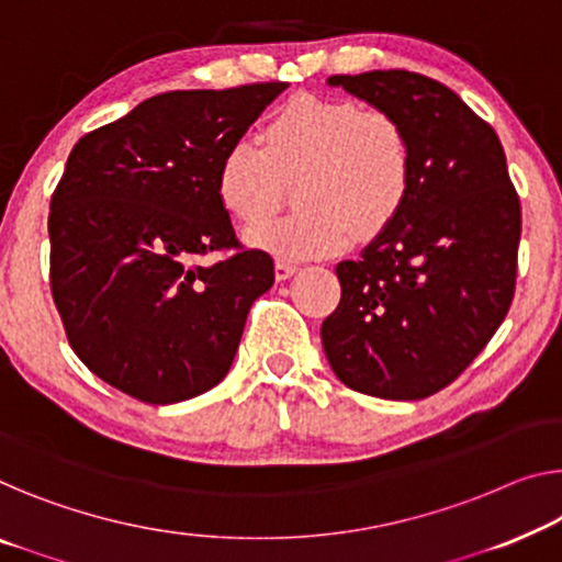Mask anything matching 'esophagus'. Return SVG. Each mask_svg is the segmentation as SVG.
I'll return each mask as SVG.
<instances>
[{
  "label": "esophagus",
  "instance_id": "esophagus-1",
  "mask_svg": "<svg viewBox=\"0 0 562 562\" xmlns=\"http://www.w3.org/2000/svg\"><path fill=\"white\" fill-rule=\"evenodd\" d=\"M295 272H297V265L295 262H284V259H280V262L274 265V278H278V280H288Z\"/></svg>",
  "mask_w": 562,
  "mask_h": 562
}]
</instances>
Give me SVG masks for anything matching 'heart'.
<instances>
[{
    "mask_svg": "<svg viewBox=\"0 0 562 562\" xmlns=\"http://www.w3.org/2000/svg\"><path fill=\"white\" fill-rule=\"evenodd\" d=\"M239 138L216 166V196L232 220L255 224L278 206L282 181H295L300 212L245 232L249 247L282 259L338 255L386 232L414 183L406 125L353 100L297 95L259 133Z\"/></svg>",
    "mask_w": 562,
    "mask_h": 562,
    "instance_id": "1",
    "label": "heart"
}]
</instances>
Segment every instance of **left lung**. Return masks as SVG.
Instances as JSON below:
<instances>
[{
  "instance_id": "obj_1",
  "label": "left lung",
  "mask_w": 562,
  "mask_h": 562,
  "mask_svg": "<svg viewBox=\"0 0 562 562\" xmlns=\"http://www.w3.org/2000/svg\"><path fill=\"white\" fill-rule=\"evenodd\" d=\"M328 82L406 125L414 183L398 220L335 267L340 303L323 350L348 389L426 398L482 353L513 305L520 196L497 133L454 90L408 70Z\"/></svg>"
}]
</instances>
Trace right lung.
<instances>
[{
    "instance_id": "right-lung-1",
    "label": "right lung",
    "mask_w": 562,
    "mask_h": 562,
    "mask_svg": "<svg viewBox=\"0 0 562 562\" xmlns=\"http://www.w3.org/2000/svg\"><path fill=\"white\" fill-rule=\"evenodd\" d=\"M288 82L171 90L82 136L49 201V288L98 379L166 406L214 389L274 282L216 196V166ZM209 251H229L199 266Z\"/></svg>"
}]
</instances>
